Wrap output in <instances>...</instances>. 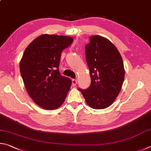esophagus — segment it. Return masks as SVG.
Returning <instances> with one entry per match:
<instances>
[{
  "mask_svg": "<svg viewBox=\"0 0 151 151\" xmlns=\"http://www.w3.org/2000/svg\"><path fill=\"white\" fill-rule=\"evenodd\" d=\"M71 83H72L73 86H76L77 85V80H75V79H73V80H71Z\"/></svg>",
  "mask_w": 151,
  "mask_h": 151,
  "instance_id": "1",
  "label": "esophagus"
}]
</instances>
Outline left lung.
<instances>
[{
	"mask_svg": "<svg viewBox=\"0 0 151 151\" xmlns=\"http://www.w3.org/2000/svg\"><path fill=\"white\" fill-rule=\"evenodd\" d=\"M89 40L86 55L91 85L86 90H79L89 107L103 109L109 107L119 94L125 69L122 57L111 42L99 35L91 36Z\"/></svg>",
	"mask_w": 151,
	"mask_h": 151,
	"instance_id": "8db88e82",
	"label": "left lung"
}]
</instances>
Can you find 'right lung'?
I'll return each mask as SVG.
<instances>
[{
    "instance_id": "add662e5",
    "label": "right lung",
    "mask_w": 151,
    "mask_h": 151,
    "mask_svg": "<svg viewBox=\"0 0 151 151\" xmlns=\"http://www.w3.org/2000/svg\"><path fill=\"white\" fill-rule=\"evenodd\" d=\"M73 38L42 34L26 47L20 62V71L25 88L36 104L47 110L59 108L64 102L71 80L60 75L61 53Z\"/></svg>"
}]
</instances>
